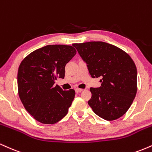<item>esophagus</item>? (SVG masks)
Segmentation results:
<instances>
[{"label":"esophagus","instance_id":"esophagus-1","mask_svg":"<svg viewBox=\"0 0 152 152\" xmlns=\"http://www.w3.org/2000/svg\"><path fill=\"white\" fill-rule=\"evenodd\" d=\"M75 91H76V93H80V92H81L82 91H83V89H81V88H76V89H75Z\"/></svg>","mask_w":152,"mask_h":152}]
</instances>
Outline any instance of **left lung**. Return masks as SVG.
Returning a JSON list of instances; mask_svg holds the SVG:
<instances>
[{
    "instance_id": "8db88e82",
    "label": "left lung",
    "mask_w": 152,
    "mask_h": 152,
    "mask_svg": "<svg viewBox=\"0 0 152 152\" xmlns=\"http://www.w3.org/2000/svg\"><path fill=\"white\" fill-rule=\"evenodd\" d=\"M92 78L102 86L90 88L88 105L96 114L113 121L125 114L137 91V71L132 58L118 47L102 41L74 43Z\"/></svg>"
}]
</instances>
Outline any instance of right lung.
<instances>
[{"instance_id":"1","label":"right lung","mask_w":152,"mask_h":152,"mask_svg":"<svg viewBox=\"0 0 152 152\" xmlns=\"http://www.w3.org/2000/svg\"><path fill=\"white\" fill-rule=\"evenodd\" d=\"M73 46L48 45L34 50L20 63L18 95L26 111L42 124H53L67 114L75 91H64L57 78L65 76V66L76 55Z\"/></svg>"}]
</instances>
